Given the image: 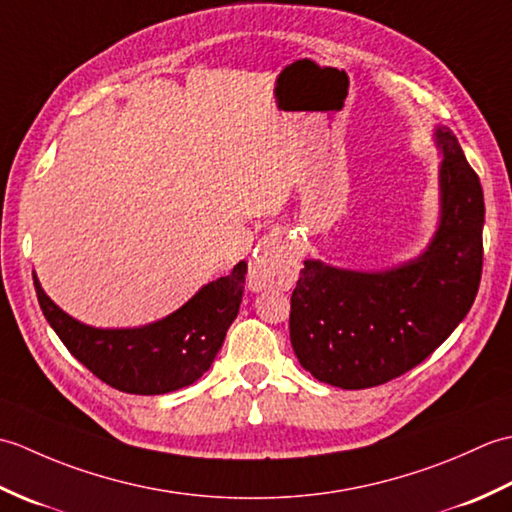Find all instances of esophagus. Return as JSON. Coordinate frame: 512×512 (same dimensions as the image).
Here are the masks:
<instances>
[{
	"label": "esophagus",
	"mask_w": 512,
	"mask_h": 512,
	"mask_svg": "<svg viewBox=\"0 0 512 512\" xmlns=\"http://www.w3.org/2000/svg\"><path fill=\"white\" fill-rule=\"evenodd\" d=\"M292 246L281 233H268L257 244V257L253 262V277L264 286H277L290 275Z\"/></svg>",
	"instance_id": "1"
}]
</instances>
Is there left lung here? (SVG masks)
Listing matches in <instances>:
<instances>
[{"instance_id":"left-lung-1","label":"left lung","mask_w":512,"mask_h":512,"mask_svg":"<svg viewBox=\"0 0 512 512\" xmlns=\"http://www.w3.org/2000/svg\"><path fill=\"white\" fill-rule=\"evenodd\" d=\"M440 226L411 262L356 273L303 262L290 299V343L303 369L341 389L389 383L449 339L482 279L484 193L458 138L438 127Z\"/></svg>"}]
</instances>
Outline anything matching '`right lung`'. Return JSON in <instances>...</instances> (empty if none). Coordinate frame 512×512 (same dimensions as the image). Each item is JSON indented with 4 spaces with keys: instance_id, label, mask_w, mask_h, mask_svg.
I'll list each match as a JSON object with an SVG mask.
<instances>
[{
    "instance_id": "1",
    "label": "right lung",
    "mask_w": 512,
    "mask_h": 512,
    "mask_svg": "<svg viewBox=\"0 0 512 512\" xmlns=\"http://www.w3.org/2000/svg\"><path fill=\"white\" fill-rule=\"evenodd\" d=\"M32 279L43 317L76 361L118 391L156 396L195 383L211 367L239 312L246 262H239L231 275L202 286L169 317L134 330H101L79 323L43 292L37 275Z\"/></svg>"
}]
</instances>
